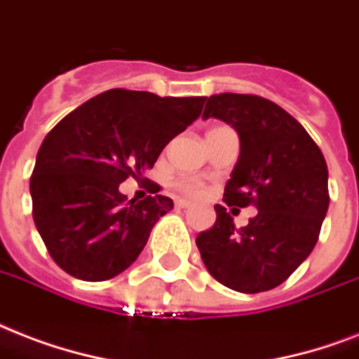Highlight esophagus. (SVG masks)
<instances>
[{
  "mask_svg": "<svg viewBox=\"0 0 359 359\" xmlns=\"http://www.w3.org/2000/svg\"><path fill=\"white\" fill-rule=\"evenodd\" d=\"M176 205L177 208H182V210H189V208H193V204H191V202H187V200H177Z\"/></svg>",
  "mask_w": 359,
  "mask_h": 359,
  "instance_id": "34e87169",
  "label": "esophagus"
}]
</instances>
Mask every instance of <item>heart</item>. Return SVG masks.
Listing matches in <instances>:
<instances>
[{
  "mask_svg": "<svg viewBox=\"0 0 359 359\" xmlns=\"http://www.w3.org/2000/svg\"><path fill=\"white\" fill-rule=\"evenodd\" d=\"M180 189H182L185 194H189V196H194V198L204 194L202 183L196 182V180H183V182H180Z\"/></svg>",
  "mask_w": 359,
  "mask_h": 359,
  "instance_id": "obj_1",
  "label": "heart"
}]
</instances>
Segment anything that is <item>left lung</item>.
Instances as JSON below:
<instances>
[{
  "label": "left lung",
  "mask_w": 359,
  "mask_h": 359,
  "mask_svg": "<svg viewBox=\"0 0 359 359\" xmlns=\"http://www.w3.org/2000/svg\"><path fill=\"white\" fill-rule=\"evenodd\" d=\"M202 118L221 119L240 136V157L223 200L257 205L259 213L236 229L226 205H215V224L196 236L200 257L208 271L236 292L271 290L318 241L330 205L324 155L298 119L264 97L211 95Z\"/></svg>",
  "instance_id": "1"
}]
</instances>
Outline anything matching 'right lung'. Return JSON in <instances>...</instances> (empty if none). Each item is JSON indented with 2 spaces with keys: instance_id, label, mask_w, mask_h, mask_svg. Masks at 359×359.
<instances>
[{
  "instance_id": "add662e5",
  "label": "right lung",
  "mask_w": 359,
  "mask_h": 359,
  "mask_svg": "<svg viewBox=\"0 0 359 359\" xmlns=\"http://www.w3.org/2000/svg\"><path fill=\"white\" fill-rule=\"evenodd\" d=\"M205 97L108 90L67 114L41 144L29 180L33 221L50 257L82 280L129 268L149 232L174 208L159 185L140 202L119 183L144 172L198 118Z\"/></svg>"
}]
</instances>
